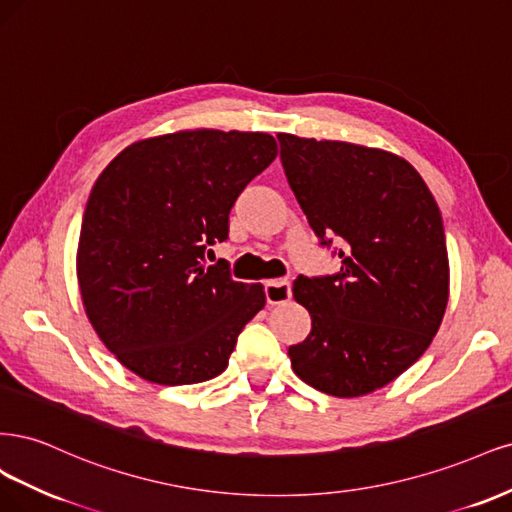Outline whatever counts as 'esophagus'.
<instances>
[{
    "mask_svg": "<svg viewBox=\"0 0 512 512\" xmlns=\"http://www.w3.org/2000/svg\"><path fill=\"white\" fill-rule=\"evenodd\" d=\"M291 298V283L285 278L278 280H268L266 283V300L270 306L276 304H285Z\"/></svg>",
    "mask_w": 512,
    "mask_h": 512,
    "instance_id": "34e87169",
    "label": "esophagus"
}]
</instances>
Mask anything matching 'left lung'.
<instances>
[{"label":"left lung","instance_id":"1","mask_svg":"<svg viewBox=\"0 0 512 512\" xmlns=\"http://www.w3.org/2000/svg\"><path fill=\"white\" fill-rule=\"evenodd\" d=\"M280 161L321 244L338 236L340 272L293 283L312 319L291 368L334 398L395 381L432 344L449 302L440 208L398 155L340 140L278 134Z\"/></svg>","mask_w":512,"mask_h":512}]
</instances>
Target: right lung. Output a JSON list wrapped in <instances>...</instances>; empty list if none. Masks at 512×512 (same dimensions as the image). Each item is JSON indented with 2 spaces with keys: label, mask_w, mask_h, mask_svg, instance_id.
I'll use <instances>...</instances> for the list:
<instances>
[{
  "label": "right lung",
  "mask_w": 512,
  "mask_h": 512,
  "mask_svg": "<svg viewBox=\"0 0 512 512\" xmlns=\"http://www.w3.org/2000/svg\"><path fill=\"white\" fill-rule=\"evenodd\" d=\"M276 155L261 131L183 129L129 144L95 180L76 253L82 306L106 349L144 381L219 376L266 306L263 285L204 266V251L227 238L229 210Z\"/></svg>",
  "instance_id": "add662e5"
}]
</instances>
